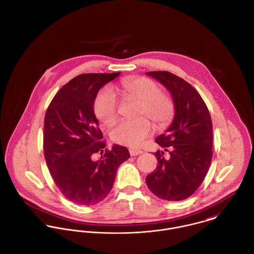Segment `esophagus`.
<instances>
[{
    "label": "esophagus",
    "instance_id": "1",
    "mask_svg": "<svg viewBox=\"0 0 254 254\" xmlns=\"http://www.w3.org/2000/svg\"><path fill=\"white\" fill-rule=\"evenodd\" d=\"M129 152H130L131 156H136V155H138V154H141L143 151L140 150V149H137V148H130Z\"/></svg>",
    "mask_w": 254,
    "mask_h": 254
}]
</instances>
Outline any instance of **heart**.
I'll return each instance as SVG.
<instances>
[{"label": "heart", "mask_w": 254, "mask_h": 254, "mask_svg": "<svg viewBox=\"0 0 254 254\" xmlns=\"http://www.w3.org/2000/svg\"><path fill=\"white\" fill-rule=\"evenodd\" d=\"M119 90L125 100L138 102L137 119L119 122L112 131V139L119 144L138 146L146 138L153 123L157 129L167 127L175 116V102L167 93L160 91L159 85L152 79L137 76L126 77L119 82ZM96 117L106 125L114 124L118 117V102L109 87L101 89L93 104Z\"/></svg>", "instance_id": "1"}]
</instances>
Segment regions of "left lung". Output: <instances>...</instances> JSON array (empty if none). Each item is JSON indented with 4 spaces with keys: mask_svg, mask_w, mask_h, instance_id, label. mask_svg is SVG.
<instances>
[{
    "mask_svg": "<svg viewBox=\"0 0 254 254\" xmlns=\"http://www.w3.org/2000/svg\"><path fill=\"white\" fill-rule=\"evenodd\" d=\"M170 91L175 118L155 141L168 151H156L158 166L145 181L158 198L182 201L191 196L207 176L212 157V123L208 107L198 91L182 77L167 71L146 72Z\"/></svg>",
    "mask_w": 254,
    "mask_h": 254,
    "instance_id": "obj_1",
    "label": "left lung"
}]
</instances>
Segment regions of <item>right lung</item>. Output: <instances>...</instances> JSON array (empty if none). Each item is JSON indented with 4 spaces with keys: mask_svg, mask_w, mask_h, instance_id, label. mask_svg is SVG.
Listing matches in <instances>:
<instances>
[{
    "mask_svg": "<svg viewBox=\"0 0 254 254\" xmlns=\"http://www.w3.org/2000/svg\"><path fill=\"white\" fill-rule=\"evenodd\" d=\"M120 72L82 73L65 84L50 102L45 116L44 152L51 177L72 203L92 206L113 188L118 167L129 159L125 146H106L94 115L96 95ZM96 153H104L100 161Z\"/></svg>",
    "mask_w": 254,
    "mask_h": 254,
    "instance_id": "right-lung-1",
    "label": "right lung"
}]
</instances>
